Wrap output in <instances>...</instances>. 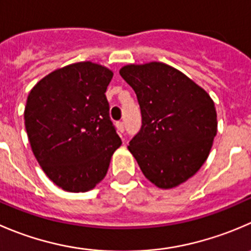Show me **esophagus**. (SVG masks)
<instances>
[{
	"label": "esophagus",
	"mask_w": 251,
	"mask_h": 251,
	"mask_svg": "<svg viewBox=\"0 0 251 251\" xmlns=\"http://www.w3.org/2000/svg\"><path fill=\"white\" fill-rule=\"evenodd\" d=\"M116 128H118L119 133H124V131H125V124L123 121H119V123H116Z\"/></svg>",
	"instance_id": "obj_1"
}]
</instances>
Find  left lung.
<instances>
[{"instance_id": "left-lung-1", "label": "left lung", "mask_w": 251, "mask_h": 251, "mask_svg": "<svg viewBox=\"0 0 251 251\" xmlns=\"http://www.w3.org/2000/svg\"><path fill=\"white\" fill-rule=\"evenodd\" d=\"M120 76L132 87L142 116L128 151L150 181L172 189L193 176L217 133L215 103L189 77L162 62L128 65Z\"/></svg>"}]
</instances>
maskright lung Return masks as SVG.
<instances>
[{
  "mask_svg": "<svg viewBox=\"0 0 251 251\" xmlns=\"http://www.w3.org/2000/svg\"><path fill=\"white\" fill-rule=\"evenodd\" d=\"M113 72L87 62L56 70L30 91L24 110L31 151L44 173L70 193L104 179L121 140L109 116Z\"/></svg>",
  "mask_w": 251,
  "mask_h": 251,
  "instance_id": "right-lung-1",
  "label": "right lung"
}]
</instances>
